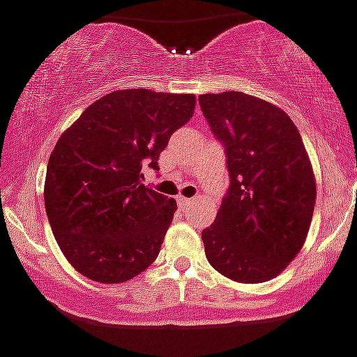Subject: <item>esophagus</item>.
<instances>
[{
	"label": "esophagus",
	"instance_id": "34e87169",
	"mask_svg": "<svg viewBox=\"0 0 357 357\" xmlns=\"http://www.w3.org/2000/svg\"><path fill=\"white\" fill-rule=\"evenodd\" d=\"M178 203H179V206H183V208H187V206H190V205H194V203H196V199H188V197H178Z\"/></svg>",
	"mask_w": 357,
	"mask_h": 357
}]
</instances>
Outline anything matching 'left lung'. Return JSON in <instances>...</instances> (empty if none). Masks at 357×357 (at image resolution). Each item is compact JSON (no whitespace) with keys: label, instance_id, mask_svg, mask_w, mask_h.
Wrapping results in <instances>:
<instances>
[{"label":"left lung","instance_id":"left-lung-1","mask_svg":"<svg viewBox=\"0 0 357 357\" xmlns=\"http://www.w3.org/2000/svg\"><path fill=\"white\" fill-rule=\"evenodd\" d=\"M199 105L227 152L230 187L202 232L206 259L239 283L285 271L305 245L316 178L298 127L285 110L243 92L202 94Z\"/></svg>","mask_w":357,"mask_h":357}]
</instances>
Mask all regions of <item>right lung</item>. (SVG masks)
Masks as SVG:
<instances>
[{
	"instance_id": "add662e5",
	"label": "right lung",
	"mask_w": 357,
	"mask_h": 357,
	"mask_svg": "<svg viewBox=\"0 0 357 357\" xmlns=\"http://www.w3.org/2000/svg\"><path fill=\"white\" fill-rule=\"evenodd\" d=\"M194 107V94L123 89L94 101L59 136L47 165L45 208L79 274L109 285L154 263L178 205L145 187L142 169L158 170Z\"/></svg>"
}]
</instances>
